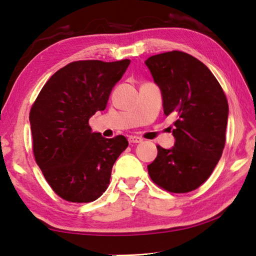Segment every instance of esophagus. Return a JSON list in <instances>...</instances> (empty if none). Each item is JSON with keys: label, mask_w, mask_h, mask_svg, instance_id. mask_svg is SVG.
Returning a JSON list of instances; mask_svg holds the SVG:
<instances>
[{"label": "esophagus", "mask_w": 256, "mask_h": 256, "mask_svg": "<svg viewBox=\"0 0 256 256\" xmlns=\"http://www.w3.org/2000/svg\"><path fill=\"white\" fill-rule=\"evenodd\" d=\"M128 142L132 143V144L142 143L143 142V138H138V136H130L128 138Z\"/></svg>", "instance_id": "1"}]
</instances>
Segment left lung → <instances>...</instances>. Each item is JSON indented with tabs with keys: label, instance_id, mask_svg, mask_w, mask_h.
I'll list each match as a JSON object with an SVG mask.
<instances>
[{
	"label": "left lung",
	"instance_id": "1",
	"mask_svg": "<svg viewBox=\"0 0 256 256\" xmlns=\"http://www.w3.org/2000/svg\"><path fill=\"white\" fill-rule=\"evenodd\" d=\"M145 64L160 89L164 114L176 118L175 144L170 150L157 146L148 174L167 192H192L209 178L224 148L229 116L226 94L208 67L186 52L160 54Z\"/></svg>",
	"mask_w": 256,
	"mask_h": 256
}]
</instances>
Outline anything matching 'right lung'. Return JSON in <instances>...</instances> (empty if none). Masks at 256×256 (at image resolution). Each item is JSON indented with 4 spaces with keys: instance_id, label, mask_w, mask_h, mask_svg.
Masks as SVG:
<instances>
[{
    "instance_id": "1",
    "label": "right lung",
    "mask_w": 256,
    "mask_h": 256,
    "mask_svg": "<svg viewBox=\"0 0 256 256\" xmlns=\"http://www.w3.org/2000/svg\"><path fill=\"white\" fill-rule=\"evenodd\" d=\"M131 60H80L54 74L32 104L30 122L37 165L59 197L91 202L106 192L128 142L92 132L89 118L106 108Z\"/></svg>"
}]
</instances>
